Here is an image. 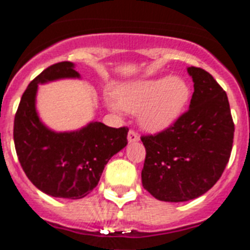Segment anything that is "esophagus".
Returning <instances> with one entry per match:
<instances>
[{
    "label": "esophagus",
    "mask_w": 250,
    "mask_h": 250,
    "mask_svg": "<svg viewBox=\"0 0 250 250\" xmlns=\"http://www.w3.org/2000/svg\"><path fill=\"white\" fill-rule=\"evenodd\" d=\"M127 139H128V143H136V141H139L140 140V136H139V133L133 131V129H129Z\"/></svg>",
    "instance_id": "1"
}]
</instances>
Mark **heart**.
Returning <instances> with one entry per match:
<instances>
[{
  "mask_svg": "<svg viewBox=\"0 0 250 250\" xmlns=\"http://www.w3.org/2000/svg\"><path fill=\"white\" fill-rule=\"evenodd\" d=\"M190 96L188 83L178 77H157L122 84L115 97L106 100L107 107L115 114L128 111L137 114L147 131L166 129L180 117Z\"/></svg>",
  "mask_w": 250,
  "mask_h": 250,
  "instance_id": "1",
  "label": "heart"
}]
</instances>
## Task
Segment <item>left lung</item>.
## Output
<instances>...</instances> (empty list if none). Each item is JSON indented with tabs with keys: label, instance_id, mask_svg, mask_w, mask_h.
<instances>
[{
	"label": "left lung",
	"instance_id": "left-lung-1",
	"mask_svg": "<svg viewBox=\"0 0 250 250\" xmlns=\"http://www.w3.org/2000/svg\"><path fill=\"white\" fill-rule=\"evenodd\" d=\"M194 93L188 110L157 135L141 136L146 149L141 180L163 202L206 194L224 173L234 143V122L224 88L202 68L190 66Z\"/></svg>",
	"mask_w": 250,
	"mask_h": 250
}]
</instances>
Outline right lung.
Returning a JSON list of instances; mask_svg holds the SVG:
<instances>
[{
	"label": "right lung",
	"mask_w": 250,
	"mask_h": 250,
	"mask_svg": "<svg viewBox=\"0 0 250 250\" xmlns=\"http://www.w3.org/2000/svg\"><path fill=\"white\" fill-rule=\"evenodd\" d=\"M62 78H79L73 62L48 66L26 87L14 121V143L21 168L36 188L55 198L81 199L96 188L109 159L127 145L128 128L101 122L73 132L47 128L36 110L38 84Z\"/></svg>",
	"instance_id": "1"
}]
</instances>
